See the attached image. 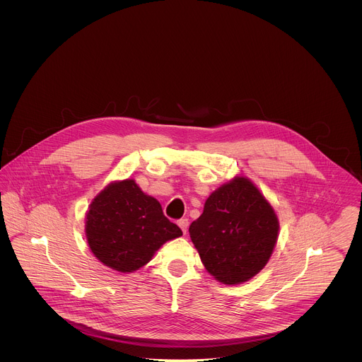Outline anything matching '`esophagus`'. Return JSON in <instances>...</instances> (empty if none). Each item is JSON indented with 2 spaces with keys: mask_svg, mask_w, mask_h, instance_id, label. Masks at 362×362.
Instances as JSON below:
<instances>
[{
  "mask_svg": "<svg viewBox=\"0 0 362 362\" xmlns=\"http://www.w3.org/2000/svg\"><path fill=\"white\" fill-rule=\"evenodd\" d=\"M178 226H180V228L182 230V233H184V234H187V231H188V226H189L188 218H181V220H178Z\"/></svg>",
  "mask_w": 362,
  "mask_h": 362,
  "instance_id": "1",
  "label": "esophagus"
}]
</instances>
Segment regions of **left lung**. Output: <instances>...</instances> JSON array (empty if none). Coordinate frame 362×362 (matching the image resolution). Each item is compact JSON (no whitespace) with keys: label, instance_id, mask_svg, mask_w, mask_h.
<instances>
[{"label":"left lung","instance_id":"8db88e82","mask_svg":"<svg viewBox=\"0 0 362 362\" xmlns=\"http://www.w3.org/2000/svg\"><path fill=\"white\" fill-rule=\"evenodd\" d=\"M189 235L207 272L223 284H240L266 266L279 237L274 209L247 177L210 194Z\"/></svg>","mask_w":362,"mask_h":362}]
</instances>
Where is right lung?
Instances as JSON below:
<instances>
[{
	"mask_svg": "<svg viewBox=\"0 0 362 362\" xmlns=\"http://www.w3.org/2000/svg\"><path fill=\"white\" fill-rule=\"evenodd\" d=\"M85 233L93 255L121 273L141 269L164 243L182 235L158 201L131 178L114 181L96 195L86 213Z\"/></svg>",
	"mask_w": 362,
	"mask_h": 362,
	"instance_id": "obj_1",
	"label": "right lung"
}]
</instances>
